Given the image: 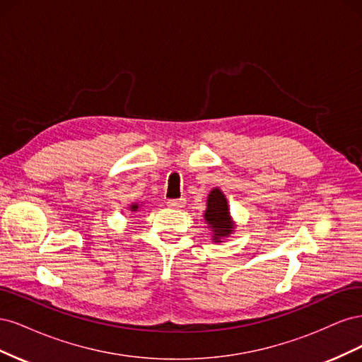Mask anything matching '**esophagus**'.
Instances as JSON below:
<instances>
[{
    "label": "esophagus",
    "mask_w": 362,
    "mask_h": 362,
    "mask_svg": "<svg viewBox=\"0 0 362 362\" xmlns=\"http://www.w3.org/2000/svg\"><path fill=\"white\" fill-rule=\"evenodd\" d=\"M185 205V199L184 198H180V199H169L168 201V206L169 208H177V210H180V208H182Z\"/></svg>",
    "instance_id": "34e87169"
}]
</instances>
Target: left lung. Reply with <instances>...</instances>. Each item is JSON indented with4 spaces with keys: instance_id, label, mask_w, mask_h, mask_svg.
<instances>
[{
    "instance_id": "obj_1",
    "label": "left lung",
    "mask_w": 362,
    "mask_h": 362,
    "mask_svg": "<svg viewBox=\"0 0 362 362\" xmlns=\"http://www.w3.org/2000/svg\"><path fill=\"white\" fill-rule=\"evenodd\" d=\"M204 218L213 231L211 237L214 243H222L229 234H233L234 222L229 216L228 201L221 189H213L208 194Z\"/></svg>"
}]
</instances>
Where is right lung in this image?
Instances as JSON below:
<instances>
[{
  "label": "right lung",
  "mask_w": 362,
  "mask_h": 362,
  "mask_svg": "<svg viewBox=\"0 0 362 362\" xmlns=\"http://www.w3.org/2000/svg\"><path fill=\"white\" fill-rule=\"evenodd\" d=\"M139 208H140V205H139V204H131V205H129V210H131V211H134V213H136V211H139Z\"/></svg>",
  "instance_id": "1"
}]
</instances>
